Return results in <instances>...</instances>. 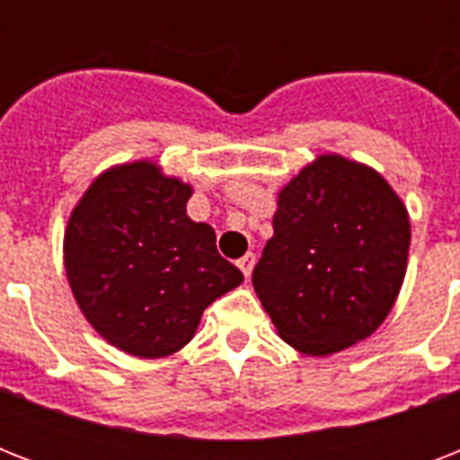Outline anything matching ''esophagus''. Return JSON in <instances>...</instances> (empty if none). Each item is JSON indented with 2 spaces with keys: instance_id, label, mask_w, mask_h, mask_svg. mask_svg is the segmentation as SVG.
<instances>
[{
  "instance_id": "34e87169",
  "label": "esophagus",
  "mask_w": 460,
  "mask_h": 460,
  "mask_svg": "<svg viewBox=\"0 0 460 460\" xmlns=\"http://www.w3.org/2000/svg\"><path fill=\"white\" fill-rule=\"evenodd\" d=\"M236 265H238V270L243 272L245 279H248V277H251V274H252V265H255V255H252V252H245L243 258L238 260Z\"/></svg>"
}]
</instances>
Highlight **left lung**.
I'll use <instances>...</instances> for the list:
<instances>
[{
	"label": "left lung",
	"instance_id": "left-lung-1",
	"mask_svg": "<svg viewBox=\"0 0 460 460\" xmlns=\"http://www.w3.org/2000/svg\"><path fill=\"white\" fill-rule=\"evenodd\" d=\"M252 287L279 336L307 356L363 341L403 284L411 222L377 172L324 155L279 193Z\"/></svg>",
	"mask_w": 460,
	"mask_h": 460
}]
</instances>
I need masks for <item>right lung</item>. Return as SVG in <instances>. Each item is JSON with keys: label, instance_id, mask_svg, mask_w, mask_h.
Here are the masks:
<instances>
[{"label": "right lung", "instance_id": "right-lung-1", "mask_svg": "<svg viewBox=\"0 0 460 460\" xmlns=\"http://www.w3.org/2000/svg\"><path fill=\"white\" fill-rule=\"evenodd\" d=\"M190 188L150 162L104 172L68 219L64 265L88 322L138 358L176 353L243 274L186 215Z\"/></svg>", "mask_w": 460, "mask_h": 460}]
</instances>
